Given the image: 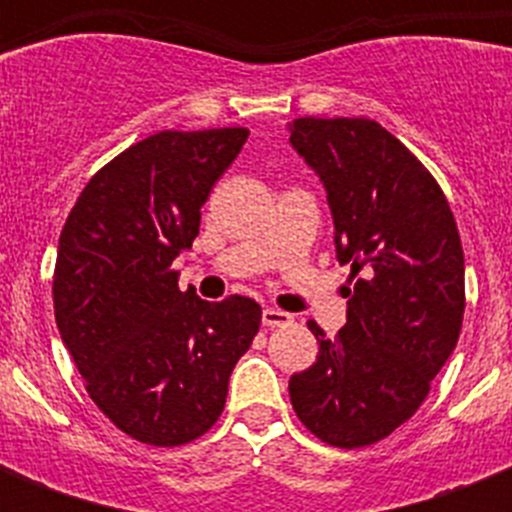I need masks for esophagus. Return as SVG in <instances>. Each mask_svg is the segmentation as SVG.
Here are the masks:
<instances>
[{
  "label": "esophagus",
  "instance_id": "34e87169",
  "mask_svg": "<svg viewBox=\"0 0 512 512\" xmlns=\"http://www.w3.org/2000/svg\"><path fill=\"white\" fill-rule=\"evenodd\" d=\"M289 321H292V316L284 311H279V308H265L263 311V327H268V329L287 327Z\"/></svg>",
  "mask_w": 512,
  "mask_h": 512
}]
</instances>
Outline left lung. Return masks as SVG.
<instances>
[{
    "instance_id": "obj_1",
    "label": "left lung",
    "mask_w": 512,
    "mask_h": 512,
    "mask_svg": "<svg viewBox=\"0 0 512 512\" xmlns=\"http://www.w3.org/2000/svg\"><path fill=\"white\" fill-rule=\"evenodd\" d=\"M289 143L321 177L348 321L335 340L308 321L319 356L292 374L289 398L324 444L361 449L412 417L452 356L465 313V255L436 177L372 119L289 124Z\"/></svg>"
}]
</instances>
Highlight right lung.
Listing matches in <instances>:
<instances>
[{
    "instance_id": "obj_1",
    "label": "right lung",
    "mask_w": 512,
    "mask_h": 512,
    "mask_svg": "<svg viewBox=\"0 0 512 512\" xmlns=\"http://www.w3.org/2000/svg\"><path fill=\"white\" fill-rule=\"evenodd\" d=\"M247 138L244 127L148 135L90 177L60 231L55 324L95 406L140 444L204 436L260 329L255 300L207 303L172 271Z\"/></svg>"
}]
</instances>
